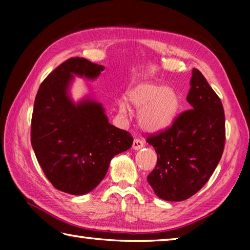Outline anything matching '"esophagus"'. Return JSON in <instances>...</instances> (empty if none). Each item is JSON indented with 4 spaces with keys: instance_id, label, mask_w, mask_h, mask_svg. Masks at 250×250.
Here are the masks:
<instances>
[{
    "instance_id": "1",
    "label": "esophagus",
    "mask_w": 250,
    "mask_h": 250,
    "mask_svg": "<svg viewBox=\"0 0 250 250\" xmlns=\"http://www.w3.org/2000/svg\"><path fill=\"white\" fill-rule=\"evenodd\" d=\"M143 146H145V143H143L142 140H140V139H134V141L132 143L133 150H140Z\"/></svg>"
}]
</instances>
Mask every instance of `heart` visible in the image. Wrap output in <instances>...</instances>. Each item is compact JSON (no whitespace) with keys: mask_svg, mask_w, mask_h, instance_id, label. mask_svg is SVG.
I'll use <instances>...</instances> for the list:
<instances>
[{"mask_svg":"<svg viewBox=\"0 0 250 250\" xmlns=\"http://www.w3.org/2000/svg\"><path fill=\"white\" fill-rule=\"evenodd\" d=\"M126 101L135 110H140L139 125L151 133L167 129L174 122L181 108L180 95L174 88L152 82L134 86L126 95ZM118 110L122 118L129 115V108L124 101L119 104Z\"/></svg>","mask_w":250,"mask_h":250,"instance_id":"b5f03b06","label":"heart"}]
</instances>
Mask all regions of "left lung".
Returning a JSON list of instances; mask_svg holds the SVG:
<instances>
[{"label":"left lung","instance_id":"obj_1","mask_svg":"<svg viewBox=\"0 0 250 250\" xmlns=\"http://www.w3.org/2000/svg\"><path fill=\"white\" fill-rule=\"evenodd\" d=\"M182 112L170 128L150 135L158 162L147 175L156 196L164 201L188 200L204 186L216 168L225 146V115L218 98L200 70L194 68Z\"/></svg>","mask_w":250,"mask_h":250}]
</instances>
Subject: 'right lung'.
<instances>
[{"instance_id":"1","label":"right lung","mask_w":250,"mask_h":250,"mask_svg":"<svg viewBox=\"0 0 250 250\" xmlns=\"http://www.w3.org/2000/svg\"><path fill=\"white\" fill-rule=\"evenodd\" d=\"M104 69L86 58H69L41 83L34 103L31 142L36 159L54 188L71 195L91 192L113 156L133 142L129 132L109 124L100 103L70 98L74 76L96 79Z\"/></svg>"}]
</instances>
